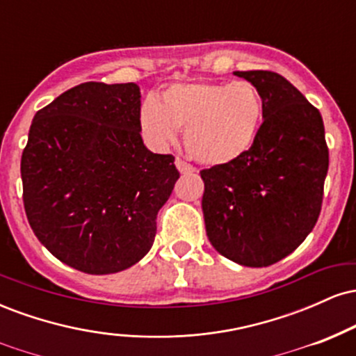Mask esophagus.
Returning <instances> with one entry per match:
<instances>
[{"label":"esophagus","mask_w":356,"mask_h":356,"mask_svg":"<svg viewBox=\"0 0 356 356\" xmlns=\"http://www.w3.org/2000/svg\"><path fill=\"white\" fill-rule=\"evenodd\" d=\"M175 167H177V170L181 174L194 172V167H192L191 164H187V162L182 161V159H175Z\"/></svg>","instance_id":"34e87169"}]
</instances>
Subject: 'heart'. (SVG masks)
Segmentation results:
<instances>
[{"instance_id": "heart-1", "label": "heart", "mask_w": 356, "mask_h": 356, "mask_svg": "<svg viewBox=\"0 0 356 356\" xmlns=\"http://www.w3.org/2000/svg\"><path fill=\"white\" fill-rule=\"evenodd\" d=\"M264 104L251 81L174 83L161 99H147L138 125L147 144L164 149L184 129L187 154L204 165H226L244 157L263 125Z\"/></svg>"}]
</instances>
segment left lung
Returning <instances> with one entry per match:
<instances>
[{
  "mask_svg": "<svg viewBox=\"0 0 356 356\" xmlns=\"http://www.w3.org/2000/svg\"><path fill=\"white\" fill-rule=\"evenodd\" d=\"M259 90L264 122L254 145L232 164L201 170L206 232L241 266H271L313 231L328 172L321 113L275 72H234Z\"/></svg>",
  "mask_w": 356,
  "mask_h": 356,
  "instance_id": "8db88e82",
  "label": "left lung"
}]
</instances>
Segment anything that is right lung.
Segmentation results:
<instances>
[{
  "label": "right lung",
  "instance_id": "1",
  "mask_svg": "<svg viewBox=\"0 0 356 356\" xmlns=\"http://www.w3.org/2000/svg\"><path fill=\"white\" fill-rule=\"evenodd\" d=\"M136 83L76 85L31 122L22 155L28 222L56 259L112 275L150 251L179 170L144 145Z\"/></svg>",
  "mask_w": 356,
  "mask_h": 356
}]
</instances>
